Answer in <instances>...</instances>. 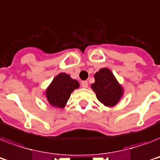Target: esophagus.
Wrapping results in <instances>:
<instances>
[{
	"label": "esophagus",
	"mask_w": 160,
	"mask_h": 160,
	"mask_svg": "<svg viewBox=\"0 0 160 160\" xmlns=\"http://www.w3.org/2000/svg\"><path fill=\"white\" fill-rule=\"evenodd\" d=\"M81 86H82V88H87L88 87V82L87 81H82L81 82Z\"/></svg>",
	"instance_id": "obj_1"
}]
</instances>
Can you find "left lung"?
Listing matches in <instances>:
<instances>
[{
  "label": "left lung",
  "mask_w": 160,
  "mask_h": 160,
  "mask_svg": "<svg viewBox=\"0 0 160 160\" xmlns=\"http://www.w3.org/2000/svg\"><path fill=\"white\" fill-rule=\"evenodd\" d=\"M94 80L91 89L95 93L98 100L106 107L116 106L124 95V89L113 73L104 67L94 74Z\"/></svg>",
  "instance_id": "8db88e82"
}]
</instances>
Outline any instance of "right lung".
I'll return each instance as SVG.
<instances>
[{
	"instance_id": "1",
	"label": "right lung",
	"mask_w": 160,
	"mask_h": 160,
	"mask_svg": "<svg viewBox=\"0 0 160 160\" xmlns=\"http://www.w3.org/2000/svg\"><path fill=\"white\" fill-rule=\"evenodd\" d=\"M80 87V84L68 74L62 72L53 78L44 94L52 107L64 108L70 98L71 93Z\"/></svg>"
}]
</instances>
